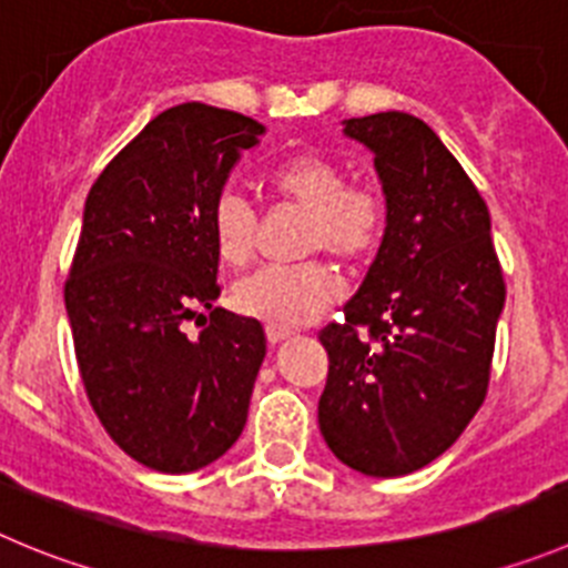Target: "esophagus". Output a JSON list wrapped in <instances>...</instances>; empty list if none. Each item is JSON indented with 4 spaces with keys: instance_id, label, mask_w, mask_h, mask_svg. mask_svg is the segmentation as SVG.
<instances>
[{
    "instance_id": "1",
    "label": "esophagus",
    "mask_w": 568,
    "mask_h": 568,
    "mask_svg": "<svg viewBox=\"0 0 568 568\" xmlns=\"http://www.w3.org/2000/svg\"><path fill=\"white\" fill-rule=\"evenodd\" d=\"M288 336H291V331H285V327H274V325L266 327L268 344H280V342H285Z\"/></svg>"
}]
</instances>
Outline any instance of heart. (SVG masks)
Listing matches in <instances>:
<instances>
[{"label":"heart","instance_id":"1","mask_svg":"<svg viewBox=\"0 0 568 568\" xmlns=\"http://www.w3.org/2000/svg\"><path fill=\"white\" fill-rule=\"evenodd\" d=\"M268 187L308 212L305 252H327L342 263L367 257L384 232V201L375 190L347 187L342 164L320 153H296L268 171ZM215 252L226 266H246L257 246V215L235 190H224L210 210ZM342 294V285L322 263L263 268L241 280L232 302L241 314L274 327L314 322Z\"/></svg>","mask_w":568,"mask_h":568}]
</instances>
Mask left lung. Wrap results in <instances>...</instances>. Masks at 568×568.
<instances>
[{"instance_id":"8db88e82","label":"left lung","mask_w":568,"mask_h":568,"mask_svg":"<svg viewBox=\"0 0 568 568\" xmlns=\"http://www.w3.org/2000/svg\"><path fill=\"white\" fill-rule=\"evenodd\" d=\"M344 136L373 151L386 226L344 325L320 333V428L347 468L389 479L448 452L479 412L505 277L485 199L423 120L353 116Z\"/></svg>"}]
</instances>
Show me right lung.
Listing matches in <instances>:
<instances>
[{
  "label": "right lung",
  "instance_id": "right-lung-1",
  "mask_svg": "<svg viewBox=\"0 0 568 568\" xmlns=\"http://www.w3.org/2000/svg\"><path fill=\"white\" fill-rule=\"evenodd\" d=\"M263 134L237 111L173 105L105 164L83 206L63 288L78 369L109 437L162 474L215 463L246 426L266 333L212 305L210 210ZM190 318L202 322L193 339Z\"/></svg>",
  "mask_w": 568,
  "mask_h": 568
}]
</instances>
